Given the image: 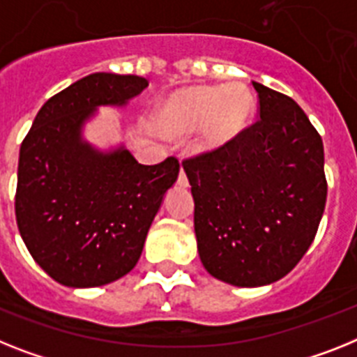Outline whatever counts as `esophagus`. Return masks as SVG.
Returning <instances> with one entry per match:
<instances>
[{
	"label": "esophagus",
	"instance_id": "obj_1",
	"mask_svg": "<svg viewBox=\"0 0 357 357\" xmlns=\"http://www.w3.org/2000/svg\"><path fill=\"white\" fill-rule=\"evenodd\" d=\"M178 185H179V187H187V185H188L187 174H185V170H183V169L179 170V176H178Z\"/></svg>",
	"mask_w": 357,
	"mask_h": 357
}]
</instances>
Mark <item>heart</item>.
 Masks as SVG:
<instances>
[{"label": "heart", "mask_w": 357, "mask_h": 357, "mask_svg": "<svg viewBox=\"0 0 357 357\" xmlns=\"http://www.w3.org/2000/svg\"><path fill=\"white\" fill-rule=\"evenodd\" d=\"M256 112L252 91L243 83L190 85L165 98L155 125L167 136H185L199 128L197 146L205 152L234 143Z\"/></svg>", "instance_id": "heart-1"}]
</instances>
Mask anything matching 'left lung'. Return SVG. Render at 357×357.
Segmentation results:
<instances>
[{
    "instance_id": "left-lung-1",
    "label": "left lung",
    "mask_w": 357,
    "mask_h": 357,
    "mask_svg": "<svg viewBox=\"0 0 357 357\" xmlns=\"http://www.w3.org/2000/svg\"><path fill=\"white\" fill-rule=\"evenodd\" d=\"M259 119L183 161L203 266L234 287L271 285L316 238L326 202L321 136L292 98L252 82Z\"/></svg>"
}]
</instances>
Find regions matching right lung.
Returning <instances> with one entry per match:
<instances>
[{"mask_svg": "<svg viewBox=\"0 0 357 357\" xmlns=\"http://www.w3.org/2000/svg\"><path fill=\"white\" fill-rule=\"evenodd\" d=\"M145 77L96 72L43 105L20 149L16 221L34 261L58 283L91 289L119 280L142 256L146 232L176 183L179 163H137L125 146L83 139L98 107H123Z\"/></svg>", "mask_w": 357, "mask_h": 357, "instance_id": "1", "label": "right lung"}]
</instances>
